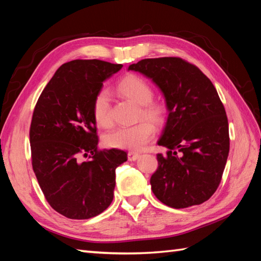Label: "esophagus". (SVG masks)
<instances>
[{
	"instance_id": "1",
	"label": "esophagus",
	"mask_w": 261,
	"mask_h": 261,
	"mask_svg": "<svg viewBox=\"0 0 261 261\" xmlns=\"http://www.w3.org/2000/svg\"><path fill=\"white\" fill-rule=\"evenodd\" d=\"M139 157H140V153L139 152H136V151H129V152H127V158H129V160H131V162H134V160H137Z\"/></svg>"
}]
</instances>
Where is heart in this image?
Here are the masks:
<instances>
[{
  "instance_id": "obj_1",
  "label": "heart",
  "mask_w": 261,
  "mask_h": 261,
  "mask_svg": "<svg viewBox=\"0 0 261 261\" xmlns=\"http://www.w3.org/2000/svg\"><path fill=\"white\" fill-rule=\"evenodd\" d=\"M116 88L122 96L139 105V116L142 115L153 123H162L165 118V108L162 104L152 102L153 91L147 81L138 75L130 74L118 83ZM92 112L97 125L108 127L112 123L110 95L107 90H99L95 94L92 103ZM153 134L154 127L150 122L140 121L135 125L116 127L108 132L103 137V142L109 148L138 150L151 140Z\"/></svg>"
}]
</instances>
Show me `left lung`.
Segmentation results:
<instances>
[{"label":"left lung","instance_id":"1","mask_svg":"<svg viewBox=\"0 0 261 261\" xmlns=\"http://www.w3.org/2000/svg\"><path fill=\"white\" fill-rule=\"evenodd\" d=\"M163 92L167 122L150 178L160 202L174 208L199 205L219 187L229 156L228 118L214 85L195 65L178 57L142 59L129 66Z\"/></svg>","mask_w":261,"mask_h":261}]
</instances>
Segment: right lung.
Wrapping results in <instances>:
<instances>
[{
	"mask_svg": "<svg viewBox=\"0 0 261 261\" xmlns=\"http://www.w3.org/2000/svg\"><path fill=\"white\" fill-rule=\"evenodd\" d=\"M122 68L103 60L60 66L39 96L30 125L32 168L47 202L68 219L86 220L112 203L119 149L98 150L92 103L103 82ZM91 153V161L80 156Z\"/></svg>",
	"mask_w": 261,
	"mask_h": 261,
	"instance_id": "right-lung-1",
	"label": "right lung"
}]
</instances>
